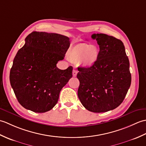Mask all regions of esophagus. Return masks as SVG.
Listing matches in <instances>:
<instances>
[{
    "label": "esophagus",
    "mask_w": 146,
    "mask_h": 146,
    "mask_svg": "<svg viewBox=\"0 0 146 146\" xmlns=\"http://www.w3.org/2000/svg\"><path fill=\"white\" fill-rule=\"evenodd\" d=\"M77 73H78V71H77V70H73V76L74 77L76 76V75H77Z\"/></svg>",
    "instance_id": "34e87169"
}]
</instances>
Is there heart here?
<instances>
[{
    "mask_svg": "<svg viewBox=\"0 0 146 146\" xmlns=\"http://www.w3.org/2000/svg\"><path fill=\"white\" fill-rule=\"evenodd\" d=\"M99 50L95 46L78 43L71 46L67 52V58L73 63H80L86 67H91L97 61Z\"/></svg>",
    "mask_w": 146,
    "mask_h": 146,
    "instance_id": "1",
    "label": "heart"
}]
</instances>
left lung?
Segmentation results:
<instances>
[{
    "label": "left lung",
    "mask_w": 146,
    "mask_h": 146,
    "mask_svg": "<svg viewBox=\"0 0 146 146\" xmlns=\"http://www.w3.org/2000/svg\"><path fill=\"white\" fill-rule=\"evenodd\" d=\"M92 38L99 45V56L92 66L78 68V96L86 109L106 112L122 104L130 88L129 61L120 39L105 34H94Z\"/></svg>",
    "instance_id": "left-lung-1"
}]
</instances>
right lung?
I'll use <instances>...</instances> for the list:
<instances>
[{
    "mask_svg": "<svg viewBox=\"0 0 146 146\" xmlns=\"http://www.w3.org/2000/svg\"><path fill=\"white\" fill-rule=\"evenodd\" d=\"M68 37L34 31L17 52L10 71V82L22 106L36 113L51 110L60 93L72 77L73 67H56L70 47Z\"/></svg>",
    "mask_w": 146,
    "mask_h": 146,
    "instance_id": "right-lung-1",
    "label": "right lung"
}]
</instances>
